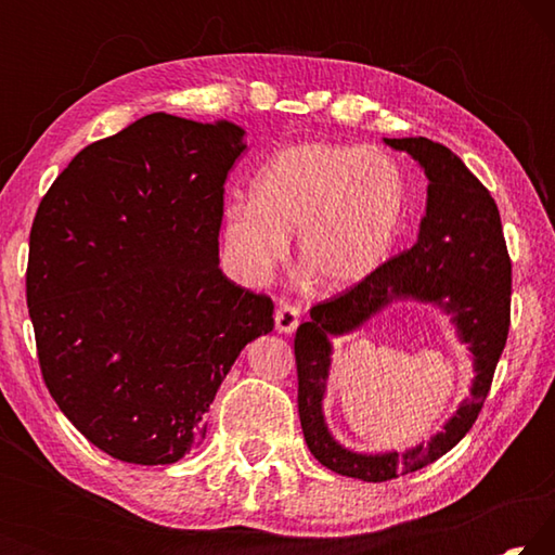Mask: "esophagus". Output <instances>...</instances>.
Instances as JSON below:
<instances>
[{
  "instance_id": "esophagus-1",
  "label": "esophagus",
  "mask_w": 555,
  "mask_h": 555,
  "mask_svg": "<svg viewBox=\"0 0 555 555\" xmlns=\"http://www.w3.org/2000/svg\"><path fill=\"white\" fill-rule=\"evenodd\" d=\"M298 315H300V311H298L296 306H291V304H281V306H279V311H276V315H274V321H276V331H279V333H284V335L294 333L296 327H298Z\"/></svg>"
}]
</instances>
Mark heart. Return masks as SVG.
Listing matches in <instances>:
<instances>
[{"instance_id":"b5f03b06","label":"heart","mask_w":555,"mask_h":555,"mask_svg":"<svg viewBox=\"0 0 555 555\" xmlns=\"http://www.w3.org/2000/svg\"><path fill=\"white\" fill-rule=\"evenodd\" d=\"M406 205V178L382 149L286 146L251 178L249 201L224 208V259L242 284H261L296 237L304 284L340 294L387 261Z\"/></svg>"}]
</instances>
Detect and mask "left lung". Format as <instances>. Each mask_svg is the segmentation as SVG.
Listing matches in <instances>:
<instances>
[{
    "mask_svg": "<svg viewBox=\"0 0 555 555\" xmlns=\"http://www.w3.org/2000/svg\"><path fill=\"white\" fill-rule=\"evenodd\" d=\"M384 144L406 152L428 178L418 240L409 251L384 261L362 284L313 306L311 321L298 325L294 340L298 416L308 450L333 473L364 482H387L416 473L465 438L480 416L506 345L512 304V261L490 191L443 144L426 137L384 139ZM399 299L430 302L451 315L459 339L474 354V387L428 444L403 454H354L332 438L322 413L332 337L359 330Z\"/></svg>",
    "mask_w": 555,
    "mask_h": 555,
    "instance_id": "left-lung-1",
    "label": "left lung"
}]
</instances>
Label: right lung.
Wrapping results in <instances>:
<instances>
[{
	"label": "right lung",
	"mask_w": 555,
	"mask_h": 555,
	"mask_svg": "<svg viewBox=\"0 0 555 555\" xmlns=\"http://www.w3.org/2000/svg\"><path fill=\"white\" fill-rule=\"evenodd\" d=\"M247 149L228 119L154 112L73 158L29 237L26 304L46 387L92 446L171 465L274 304L220 271L224 178Z\"/></svg>",
	"instance_id": "right-lung-1"
}]
</instances>
